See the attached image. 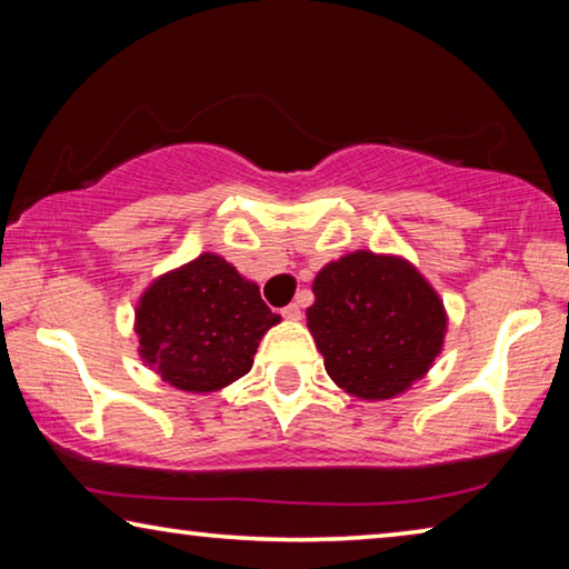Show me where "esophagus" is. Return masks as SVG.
Wrapping results in <instances>:
<instances>
[{"mask_svg":"<svg viewBox=\"0 0 569 569\" xmlns=\"http://www.w3.org/2000/svg\"><path fill=\"white\" fill-rule=\"evenodd\" d=\"M281 313H283V319H288V321H298L303 316L301 306H298V303H288Z\"/></svg>","mask_w":569,"mask_h":569,"instance_id":"34e87169","label":"esophagus"}]
</instances>
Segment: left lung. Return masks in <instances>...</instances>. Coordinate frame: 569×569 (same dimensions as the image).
<instances>
[{
	"instance_id": "left-lung-1",
	"label": "left lung",
	"mask_w": 569,
	"mask_h": 569,
	"mask_svg": "<svg viewBox=\"0 0 569 569\" xmlns=\"http://www.w3.org/2000/svg\"><path fill=\"white\" fill-rule=\"evenodd\" d=\"M313 296L308 329L329 377L353 397L407 391L445 343V306L403 258L356 250L316 276Z\"/></svg>"
}]
</instances>
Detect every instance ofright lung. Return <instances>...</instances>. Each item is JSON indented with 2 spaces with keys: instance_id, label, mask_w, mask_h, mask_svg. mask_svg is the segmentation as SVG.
Instances as JSON below:
<instances>
[{
  "instance_id": "right-lung-1",
  "label": "right lung",
  "mask_w": 569,
  "mask_h": 569,
  "mask_svg": "<svg viewBox=\"0 0 569 569\" xmlns=\"http://www.w3.org/2000/svg\"><path fill=\"white\" fill-rule=\"evenodd\" d=\"M281 321L220 256L203 253L160 276L134 311L140 356L182 391H218L246 377L258 341Z\"/></svg>"
}]
</instances>
